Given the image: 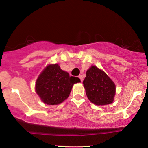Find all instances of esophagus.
I'll return each mask as SVG.
<instances>
[{
	"mask_svg": "<svg viewBox=\"0 0 148 148\" xmlns=\"http://www.w3.org/2000/svg\"><path fill=\"white\" fill-rule=\"evenodd\" d=\"M79 78L80 79H81V82H82L83 80H84V77H83V76H81V75H79Z\"/></svg>",
	"mask_w": 148,
	"mask_h": 148,
	"instance_id": "1",
	"label": "esophagus"
}]
</instances>
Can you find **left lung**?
Returning a JSON list of instances; mask_svg holds the SVG:
<instances>
[{
  "instance_id": "obj_1",
  "label": "left lung",
  "mask_w": 148,
  "mask_h": 148,
  "mask_svg": "<svg viewBox=\"0 0 148 148\" xmlns=\"http://www.w3.org/2000/svg\"><path fill=\"white\" fill-rule=\"evenodd\" d=\"M83 84L88 99L94 104H110L114 100L115 84L106 73L96 66H91L88 69Z\"/></svg>"
}]
</instances>
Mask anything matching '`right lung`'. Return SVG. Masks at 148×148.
Segmentation results:
<instances>
[{
  "label": "right lung",
  "mask_w": 148,
  "mask_h": 148,
  "mask_svg": "<svg viewBox=\"0 0 148 148\" xmlns=\"http://www.w3.org/2000/svg\"><path fill=\"white\" fill-rule=\"evenodd\" d=\"M79 82V78L70 76L58 64H49L37 78L35 91L46 104L56 105L68 97L73 85Z\"/></svg>",
  "instance_id": "add662e5"
}]
</instances>
